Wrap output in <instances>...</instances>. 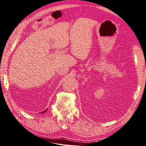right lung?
Returning <instances> with one entry per match:
<instances>
[{
	"label": "right lung",
	"instance_id": "right-lung-1",
	"mask_svg": "<svg viewBox=\"0 0 146 146\" xmlns=\"http://www.w3.org/2000/svg\"><path fill=\"white\" fill-rule=\"evenodd\" d=\"M45 111H47V110H45V111H44V112H43V113H44V112H45Z\"/></svg>",
	"mask_w": 146,
	"mask_h": 146
}]
</instances>
